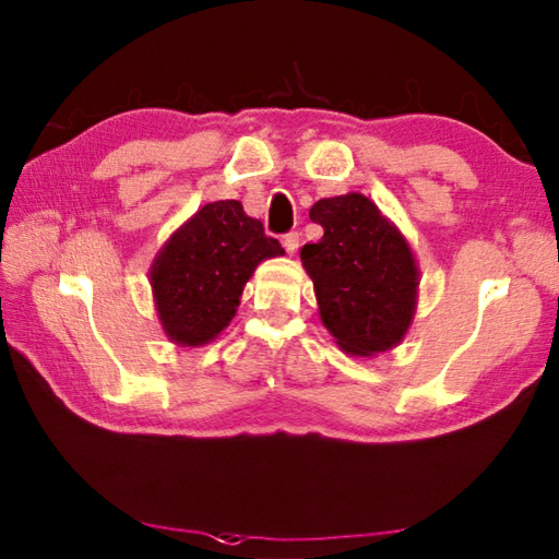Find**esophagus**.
I'll return each instance as SVG.
<instances>
[{"mask_svg": "<svg viewBox=\"0 0 559 559\" xmlns=\"http://www.w3.org/2000/svg\"><path fill=\"white\" fill-rule=\"evenodd\" d=\"M283 247H286L288 254L298 252V247H300V233H288L286 237H283Z\"/></svg>", "mask_w": 559, "mask_h": 559, "instance_id": "34e87169", "label": "esophagus"}]
</instances>
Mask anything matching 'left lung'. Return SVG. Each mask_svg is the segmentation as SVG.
Listing matches in <instances>:
<instances>
[{"label":"left lung","mask_w":559,"mask_h":559,"mask_svg":"<svg viewBox=\"0 0 559 559\" xmlns=\"http://www.w3.org/2000/svg\"><path fill=\"white\" fill-rule=\"evenodd\" d=\"M310 218L324 237L305 245L300 259L336 346L358 358L399 346L413 324L420 286L406 237L358 192L319 199Z\"/></svg>","instance_id":"1"}]
</instances>
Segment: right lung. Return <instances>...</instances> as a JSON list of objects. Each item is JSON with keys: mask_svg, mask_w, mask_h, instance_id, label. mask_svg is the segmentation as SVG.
<instances>
[{"mask_svg": "<svg viewBox=\"0 0 559 559\" xmlns=\"http://www.w3.org/2000/svg\"><path fill=\"white\" fill-rule=\"evenodd\" d=\"M283 254L240 201L201 206L165 240L148 271L165 336L177 346H206L233 322L254 269Z\"/></svg>", "mask_w": 559, "mask_h": 559, "instance_id": "right-lung-1", "label": "right lung"}]
</instances>
